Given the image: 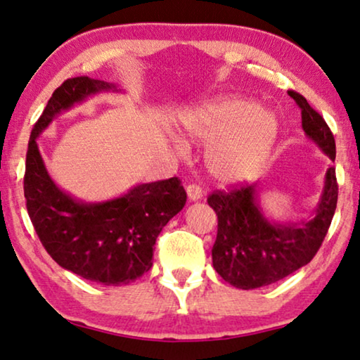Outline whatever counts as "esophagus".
Returning a JSON list of instances; mask_svg holds the SVG:
<instances>
[{
  "instance_id": "1",
  "label": "esophagus",
  "mask_w": 360,
  "mask_h": 360,
  "mask_svg": "<svg viewBox=\"0 0 360 360\" xmlns=\"http://www.w3.org/2000/svg\"><path fill=\"white\" fill-rule=\"evenodd\" d=\"M186 192H187V198H189L191 202H197L202 198V189H200V186H197V184L187 186Z\"/></svg>"
}]
</instances>
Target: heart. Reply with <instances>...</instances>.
Returning a JSON list of instances; mask_svg holds the SVG:
<instances>
[{
	"instance_id": "heart-1",
	"label": "heart",
	"mask_w": 360,
	"mask_h": 360,
	"mask_svg": "<svg viewBox=\"0 0 360 360\" xmlns=\"http://www.w3.org/2000/svg\"><path fill=\"white\" fill-rule=\"evenodd\" d=\"M191 139L214 144L207 157L211 176L222 184H240L258 173L277 139L278 123L271 112L242 96H224L182 118ZM179 155L187 150L174 141Z\"/></svg>"
}]
</instances>
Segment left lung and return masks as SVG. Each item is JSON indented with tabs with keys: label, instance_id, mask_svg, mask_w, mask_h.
I'll use <instances>...</instances> for the list:
<instances>
[{
	"label": "left lung",
	"instance_id": "8db88e82",
	"mask_svg": "<svg viewBox=\"0 0 360 360\" xmlns=\"http://www.w3.org/2000/svg\"><path fill=\"white\" fill-rule=\"evenodd\" d=\"M288 94L301 108L306 138L333 162L335 139L325 120L303 96L295 91ZM259 193V186L253 184L208 197V205L218 216V236L211 250L213 266L226 282L242 290L282 281L316 256L338 200L335 168H327L322 193L307 219L281 222L269 218L261 207Z\"/></svg>",
	"mask_w": 360,
	"mask_h": 360
}]
</instances>
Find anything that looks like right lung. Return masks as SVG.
<instances>
[{
  "instance_id": "obj_1",
  "label": "right lung",
  "mask_w": 360,
  "mask_h": 360,
  "mask_svg": "<svg viewBox=\"0 0 360 360\" xmlns=\"http://www.w3.org/2000/svg\"><path fill=\"white\" fill-rule=\"evenodd\" d=\"M101 93L122 89L77 77L54 91L28 141L24 193L28 216L51 258L86 281L117 287L150 269L158 233L184 208L187 195L178 178L136 184L102 202H83L56 184L37 139L56 117Z\"/></svg>"
}]
</instances>
